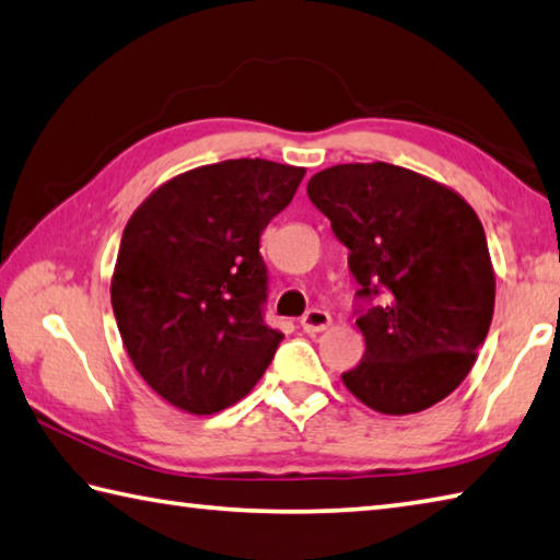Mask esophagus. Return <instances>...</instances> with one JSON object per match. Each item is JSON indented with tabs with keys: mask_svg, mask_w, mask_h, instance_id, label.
Instances as JSON below:
<instances>
[{
	"mask_svg": "<svg viewBox=\"0 0 560 560\" xmlns=\"http://www.w3.org/2000/svg\"><path fill=\"white\" fill-rule=\"evenodd\" d=\"M300 324L307 334H319V331L329 329V326H331V314L324 312V310H310L307 314L302 316Z\"/></svg>",
	"mask_w": 560,
	"mask_h": 560,
	"instance_id": "1",
	"label": "esophagus"
}]
</instances>
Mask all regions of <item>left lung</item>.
Returning a JSON list of instances; mask_svg holds the SVG:
<instances>
[{
  "label": "left lung",
  "mask_w": 560,
  "mask_h": 560,
  "mask_svg": "<svg viewBox=\"0 0 560 560\" xmlns=\"http://www.w3.org/2000/svg\"><path fill=\"white\" fill-rule=\"evenodd\" d=\"M312 205L348 248L358 298H385L355 324L363 361L341 375L380 415H415L456 389L494 312V270L478 214L456 189L389 163L312 175Z\"/></svg>",
  "instance_id": "1"
}]
</instances>
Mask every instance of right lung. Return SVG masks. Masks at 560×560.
I'll return each instance as SVG.
<instances>
[{
  "label": "right lung",
  "mask_w": 560,
  "mask_h": 560,
  "mask_svg": "<svg viewBox=\"0 0 560 560\" xmlns=\"http://www.w3.org/2000/svg\"><path fill=\"white\" fill-rule=\"evenodd\" d=\"M304 173L262 158L195 167L153 189L124 229L116 326L139 375L187 415L236 405L278 351L258 246Z\"/></svg>",
  "instance_id": "obj_1"
}]
</instances>
